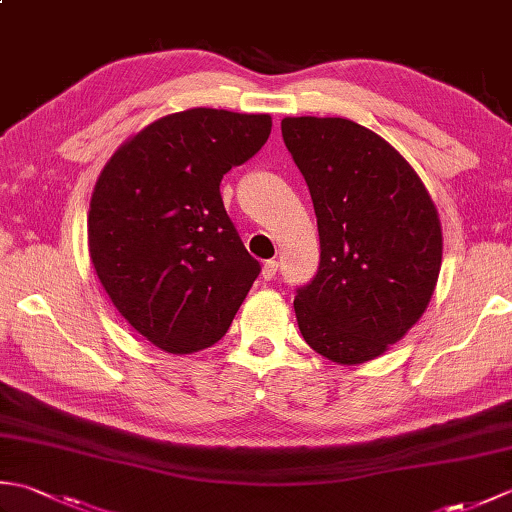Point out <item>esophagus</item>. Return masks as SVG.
<instances>
[{
  "label": "esophagus",
  "instance_id": "1",
  "mask_svg": "<svg viewBox=\"0 0 512 512\" xmlns=\"http://www.w3.org/2000/svg\"><path fill=\"white\" fill-rule=\"evenodd\" d=\"M277 262H275V259H268V262L262 266V279L264 281H270V279H273L275 275H277Z\"/></svg>",
  "mask_w": 512,
  "mask_h": 512
}]
</instances>
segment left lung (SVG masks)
<instances>
[{
    "label": "left lung",
    "mask_w": 512,
    "mask_h": 512,
    "mask_svg": "<svg viewBox=\"0 0 512 512\" xmlns=\"http://www.w3.org/2000/svg\"><path fill=\"white\" fill-rule=\"evenodd\" d=\"M284 143L317 213L321 264L297 290L303 341L339 365L374 361L427 310L442 266L438 209L385 138L347 118L286 116Z\"/></svg>",
    "instance_id": "left-lung-1"
}]
</instances>
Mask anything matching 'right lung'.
<instances>
[{
    "instance_id": "1",
    "label": "right lung",
    "mask_w": 512,
    "mask_h": 512,
    "mask_svg": "<svg viewBox=\"0 0 512 512\" xmlns=\"http://www.w3.org/2000/svg\"><path fill=\"white\" fill-rule=\"evenodd\" d=\"M268 114L193 107L127 138L94 184L88 246L121 317L169 354L215 345L259 262L248 255L220 182L270 136Z\"/></svg>"
}]
</instances>
